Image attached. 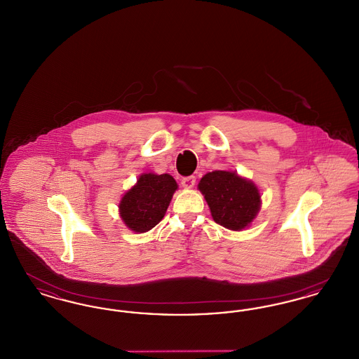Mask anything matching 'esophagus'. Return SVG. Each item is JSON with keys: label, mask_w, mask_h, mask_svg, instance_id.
Masks as SVG:
<instances>
[{"label": "esophagus", "mask_w": 359, "mask_h": 359, "mask_svg": "<svg viewBox=\"0 0 359 359\" xmlns=\"http://www.w3.org/2000/svg\"><path fill=\"white\" fill-rule=\"evenodd\" d=\"M195 183H196V177L195 176H188V177H184L182 180V186L184 188H192L195 186Z\"/></svg>", "instance_id": "34e87169"}]
</instances>
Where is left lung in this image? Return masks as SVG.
Listing matches in <instances>:
<instances>
[{
    "label": "left lung",
    "instance_id": "obj_1",
    "mask_svg": "<svg viewBox=\"0 0 359 359\" xmlns=\"http://www.w3.org/2000/svg\"><path fill=\"white\" fill-rule=\"evenodd\" d=\"M198 188L205 195L212 219L229 230L248 227L259 211L261 195L256 184L236 172H208Z\"/></svg>",
    "mask_w": 359,
    "mask_h": 359
}]
</instances>
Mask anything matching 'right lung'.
<instances>
[{"instance_id": "obj_1", "label": "right lung", "mask_w": 359, "mask_h": 359, "mask_svg": "<svg viewBox=\"0 0 359 359\" xmlns=\"http://www.w3.org/2000/svg\"><path fill=\"white\" fill-rule=\"evenodd\" d=\"M176 189L177 183L168 173H142L121 199L122 221L136 233L149 231L164 218Z\"/></svg>"}]
</instances>
